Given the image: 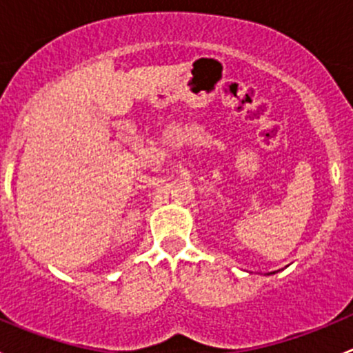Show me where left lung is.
<instances>
[{
	"mask_svg": "<svg viewBox=\"0 0 353 353\" xmlns=\"http://www.w3.org/2000/svg\"><path fill=\"white\" fill-rule=\"evenodd\" d=\"M273 273H275V272H273ZM268 275H272V273H268Z\"/></svg>",
	"mask_w": 353,
	"mask_h": 353,
	"instance_id": "1",
	"label": "left lung"
}]
</instances>
